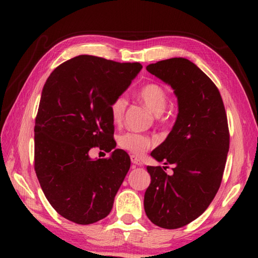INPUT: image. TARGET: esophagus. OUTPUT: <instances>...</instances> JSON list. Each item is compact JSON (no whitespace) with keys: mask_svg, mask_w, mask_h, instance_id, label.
<instances>
[{"mask_svg":"<svg viewBox=\"0 0 258 258\" xmlns=\"http://www.w3.org/2000/svg\"><path fill=\"white\" fill-rule=\"evenodd\" d=\"M131 161H132V163L137 166H143V163L141 161V159H140L139 157H137L135 155L131 156Z\"/></svg>","mask_w":258,"mask_h":258,"instance_id":"esophagus-1","label":"esophagus"}]
</instances>
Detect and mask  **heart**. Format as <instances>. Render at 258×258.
<instances>
[{"label": "heart", "instance_id": "1", "mask_svg": "<svg viewBox=\"0 0 258 258\" xmlns=\"http://www.w3.org/2000/svg\"><path fill=\"white\" fill-rule=\"evenodd\" d=\"M138 98L149 110L155 115H161L167 106V94L165 90L158 84L149 83L143 85L138 91ZM127 101L124 95H119L112 100L109 107L111 120L113 124H120L124 118V113ZM118 145L120 148L127 150L135 155H142L155 145V141L147 135L126 132L121 134L118 139Z\"/></svg>", "mask_w": 258, "mask_h": 258}]
</instances>
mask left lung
<instances>
[{
	"instance_id": "obj_1",
	"label": "left lung",
	"mask_w": 258,
	"mask_h": 258,
	"mask_svg": "<svg viewBox=\"0 0 258 258\" xmlns=\"http://www.w3.org/2000/svg\"><path fill=\"white\" fill-rule=\"evenodd\" d=\"M147 71L171 85L178 113L165 141L151 152L160 166H148L151 183L145 211L152 223L178 229L206 211L221 185L230 134L220 91L202 69L185 58L161 60ZM173 165L171 176L164 171Z\"/></svg>"
}]
</instances>
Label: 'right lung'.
Instances as JSON below:
<instances>
[{
	"label": "right lung",
	"instance_id": "obj_1",
	"mask_svg": "<svg viewBox=\"0 0 258 258\" xmlns=\"http://www.w3.org/2000/svg\"><path fill=\"white\" fill-rule=\"evenodd\" d=\"M142 69L139 62H116L78 55L47 78L35 119V172L51 206L77 224H92L111 212L127 174V152L92 160L89 150L116 148L110 116L112 100L123 94Z\"/></svg>",
	"mask_w": 258,
	"mask_h": 258
}]
</instances>
